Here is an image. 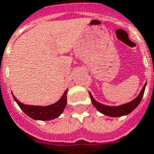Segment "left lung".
Wrapping results in <instances>:
<instances>
[{
	"label": "left lung",
	"instance_id": "obj_1",
	"mask_svg": "<svg viewBox=\"0 0 154 154\" xmlns=\"http://www.w3.org/2000/svg\"><path fill=\"white\" fill-rule=\"evenodd\" d=\"M145 87H146V83L144 84L139 95L135 99H133V100L118 106L105 105V104H103V103H99L93 98V96H92L90 91H89V95H90L91 100V103L95 106V108L97 109V111H99L100 112H101L103 115L108 116L119 117V116L128 115V114L132 112L139 105V103H140V102L142 100L143 95H144V92H145Z\"/></svg>",
	"mask_w": 154,
	"mask_h": 154
}]
</instances>
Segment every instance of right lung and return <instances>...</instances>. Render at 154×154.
<instances>
[{"label":"right lung","instance_id":"obj_1","mask_svg":"<svg viewBox=\"0 0 154 154\" xmlns=\"http://www.w3.org/2000/svg\"><path fill=\"white\" fill-rule=\"evenodd\" d=\"M66 95H67V90L64 91L62 97L56 103L47 106L24 104L21 103L14 95L13 97L14 100L16 101V103L18 104L20 108L25 112V114L30 118L36 120H51L58 118L63 112L66 106Z\"/></svg>","mask_w":154,"mask_h":154}]
</instances>
